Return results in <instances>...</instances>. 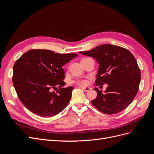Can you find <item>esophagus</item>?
I'll use <instances>...</instances> for the list:
<instances>
[{
	"mask_svg": "<svg viewBox=\"0 0 154 154\" xmlns=\"http://www.w3.org/2000/svg\"><path fill=\"white\" fill-rule=\"evenodd\" d=\"M80 88H81L83 90H84L85 91H88L91 90V88H90V87H80Z\"/></svg>",
	"mask_w": 154,
	"mask_h": 154,
	"instance_id": "1",
	"label": "esophagus"
}]
</instances>
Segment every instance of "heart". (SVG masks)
<instances>
[{"mask_svg": "<svg viewBox=\"0 0 154 154\" xmlns=\"http://www.w3.org/2000/svg\"><path fill=\"white\" fill-rule=\"evenodd\" d=\"M75 83H76L78 85H80V86H86L88 84V81L86 79H79V80H76V81H75Z\"/></svg>", "mask_w": 154, "mask_h": 154, "instance_id": "heart-1", "label": "heart"}]
</instances>
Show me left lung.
Wrapping results in <instances>:
<instances>
[{
  "label": "left lung",
  "mask_w": 154,
  "mask_h": 154,
  "mask_svg": "<svg viewBox=\"0 0 154 154\" xmlns=\"http://www.w3.org/2000/svg\"><path fill=\"white\" fill-rule=\"evenodd\" d=\"M79 53L94 57L99 64L95 85H108L103 93L94 89L97 97L91 101L92 105L108 115L126 108L135 97L141 79L140 69L134 55L125 48L106 44Z\"/></svg>",
  "instance_id": "obj_1"
}]
</instances>
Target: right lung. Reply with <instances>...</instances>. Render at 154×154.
Instances as JSON below:
<instances>
[{"label": "right lung", "mask_w": 154, "mask_h": 154, "mask_svg": "<svg viewBox=\"0 0 154 154\" xmlns=\"http://www.w3.org/2000/svg\"><path fill=\"white\" fill-rule=\"evenodd\" d=\"M77 54H60L46 49H31L22 55L13 68L12 83L23 104L42 117L53 116L66 106L74 88L65 85L62 68ZM59 88L57 93L51 89Z\"/></svg>", "instance_id": "obj_1"}]
</instances>
